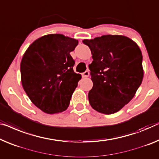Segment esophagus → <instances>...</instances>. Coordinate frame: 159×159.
Returning <instances> with one entry per match:
<instances>
[{
	"label": "esophagus",
	"instance_id": "esophagus-1",
	"mask_svg": "<svg viewBox=\"0 0 159 159\" xmlns=\"http://www.w3.org/2000/svg\"><path fill=\"white\" fill-rule=\"evenodd\" d=\"M82 76L84 77V78L89 77V70H86V71H85L84 73H82Z\"/></svg>",
	"mask_w": 159,
	"mask_h": 159
}]
</instances>
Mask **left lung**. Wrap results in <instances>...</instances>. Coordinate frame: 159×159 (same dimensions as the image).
Wrapping results in <instances>:
<instances>
[{"label":"left lung","mask_w":159,"mask_h":159,"mask_svg":"<svg viewBox=\"0 0 159 159\" xmlns=\"http://www.w3.org/2000/svg\"><path fill=\"white\" fill-rule=\"evenodd\" d=\"M93 61L89 67L93 88L91 107L99 113H116L134 98L143 78L142 53L136 42L120 35L84 39Z\"/></svg>","instance_id":"obj_1"}]
</instances>
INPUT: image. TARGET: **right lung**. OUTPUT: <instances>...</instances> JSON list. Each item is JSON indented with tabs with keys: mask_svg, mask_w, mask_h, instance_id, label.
<instances>
[{
	"mask_svg": "<svg viewBox=\"0 0 159 159\" xmlns=\"http://www.w3.org/2000/svg\"><path fill=\"white\" fill-rule=\"evenodd\" d=\"M78 40L62 34H48L35 40L20 62L21 83L34 105L48 114L61 113L69 106L81 79L73 71L70 53Z\"/></svg>",
	"mask_w": 159,
	"mask_h": 159,
	"instance_id": "obj_1",
	"label": "right lung"
}]
</instances>
